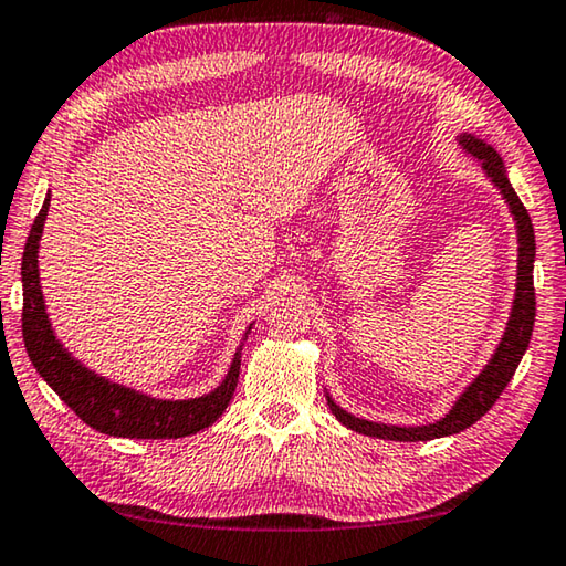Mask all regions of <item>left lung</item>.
Instances as JSON below:
<instances>
[{
	"label": "left lung",
	"instance_id": "left-lung-1",
	"mask_svg": "<svg viewBox=\"0 0 566 566\" xmlns=\"http://www.w3.org/2000/svg\"><path fill=\"white\" fill-rule=\"evenodd\" d=\"M463 154L476 158L481 164V170L486 174L489 181L499 188L501 199L506 201L509 213L514 217L516 223V290H514V302H511V312L504 327V335H501L496 349H493L486 365L481 367L476 378H473L461 396L453 400V406L448 408L443 418L433 420V423L423 426H392V423H378V420L357 418L345 408H339L335 400H332L329 392L325 390L327 406L339 423L347 426L355 433L370 436V438H382V441H433V438L453 436L461 433L469 426L476 423L489 412L493 402L499 400L501 392L514 378L518 363L528 347V339H532L534 332V317H536V302H534V256H536V241H534V227L532 219L524 209V203L518 201L514 186L509 184L504 160L493 150L486 140H481L473 133H459L455 136Z\"/></svg>",
	"mask_w": 566,
	"mask_h": 566
}]
</instances>
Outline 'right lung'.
<instances>
[{
  "instance_id": "add662e5",
  "label": "right lung",
  "mask_w": 566,
  "mask_h": 566,
  "mask_svg": "<svg viewBox=\"0 0 566 566\" xmlns=\"http://www.w3.org/2000/svg\"><path fill=\"white\" fill-rule=\"evenodd\" d=\"M50 191L44 196V203L32 223L22 254V337L27 355L38 367L40 378L57 392L67 408L75 410V416L83 423L101 430L105 436L158 441V438H186L209 428L213 420H219L231 396H234L241 367V347H244V339L249 337L254 322L241 337L223 380L199 398H154L148 392L133 390L128 385L113 382L90 370L77 357H73V353H67L65 345L57 339L48 315V304L42 297L38 262L40 239L50 211Z\"/></svg>"
}]
</instances>
